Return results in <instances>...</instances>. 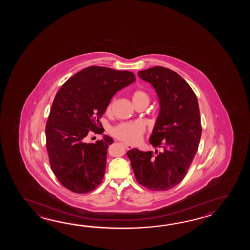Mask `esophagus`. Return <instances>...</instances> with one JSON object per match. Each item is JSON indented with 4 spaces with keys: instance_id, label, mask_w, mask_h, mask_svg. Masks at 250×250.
I'll use <instances>...</instances> for the list:
<instances>
[{
    "instance_id": "esophagus-1",
    "label": "esophagus",
    "mask_w": 250,
    "mask_h": 250,
    "mask_svg": "<svg viewBox=\"0 0 250 250\" xmlns=\"http://www.w3.org/2000/svg\"><path fill=\"white\" fill-rule=\"evenodd\" d=\"M124 146H125V147L127 150H130V149L133 148L132 145H130V144L124 143Z\"/></svg>"
}]
</instances>
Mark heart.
<instances>
[{
	"instance_id": "b5f03b06",
	"label": "heart",
	"mask_w": 250,
	"mask_h": 250,
	"mask_svg": "<svg viewBox=\"0 0 250 250\" xmlns=\"http://www.w3.org/2000/svg\"><path fill=\"white\" fill-rule=\"evenodd\" d=\"M133 104L135 106L138 104H148L150 96L146 91L137 89L134 91L131 96ZM112 103L107 107V112H110L112 109ZM145 132V127L140 123H123L118 124L117 126L112 127V134L125 142L137 143Z\"/></svg>"
}]
</instances>
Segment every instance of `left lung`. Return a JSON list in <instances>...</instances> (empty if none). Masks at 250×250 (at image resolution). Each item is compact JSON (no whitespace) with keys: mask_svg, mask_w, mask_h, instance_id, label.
Segmentation results:
<instances>
[{"mask_svg":"<svg viewBox=\"0 0 250 250\" xmlns=\"http://www.w3.org/2000/svg\"><path fill=\"white\" fill-rule=\"evenodd\" d=\"M141 80L155 89L160 112L149 142L155 150L132 148L127 153L139 184L154 191L177 186L197 154L202 127L197 96L175 71L161 66L138 71Z\"/></svg>","mask_w":250,"mask_h":250,"instance_id":"obj_1","label":"left lung"}]
</instances>
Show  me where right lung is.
Segmentation results:
<instances>
[{
  "instance_id": "1",
  "label": "right lung",
  "mask_w": 250,
  "mask_h": 250,
  "mask_svg": "<svg viewBox=\"0 0 250 250\" xmlns=\"http://www.w3.org/2000/svg\"><path fill=\"white\" fill-rule=\"evenodd\" d=\"M135 80L130 71L91 66L69 78L56 94L45 127L46 148L53 173L70 191L87 193L103 181L113 140L104 135L86 143L85 138L90 131L101 133L99 119L112 96Z\"/></svg>"
}]
</instances>
